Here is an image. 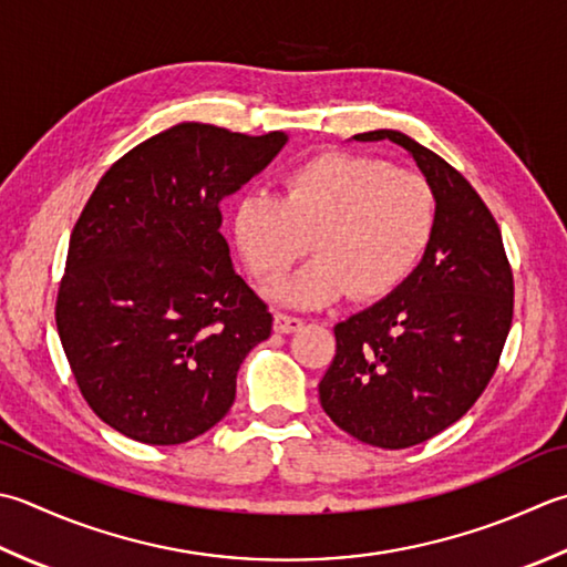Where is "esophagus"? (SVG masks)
I'll use <instances>...</instances> for the list:
<instances>
[{
  "label": "esophagus",
  "instance_id": "34e87169",
  "mask_svg": "<svg viewBox=\"0 0 567 567\" xmlns=\"http://www.w3.org/2000/svg\"><path fill=\"white\" fill-rule=\"evenodd\" d=\"M302 324H305V321L299 319V317H292V315H282V312H275V321H272V327H275L277 334H292V331L302 329Z\"/></svg>",
  "mask_w": 567,
  "mask_h": 567
}]
</instances>
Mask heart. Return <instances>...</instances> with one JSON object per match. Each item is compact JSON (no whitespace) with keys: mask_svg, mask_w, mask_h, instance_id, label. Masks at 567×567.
<instances>
[{"mask_svg":"<svg viewBox=\"0 0 567 567\" xmlns=\"http://www.w3.org/2000/svg\"><path fill=\"white\" fill-rule=\"evenodd\" d=\"M435 230V194L415 172L385 159L321 152L292 166L282 196L246 194L233 233L260 282H277L309 250L317 258L275 299L317 309L343 295L379 299L415 270Z\"/></svg>","mask_w":567,"mask_h":567,"instance_id":"obj_1","label":"heart"}]
</instances>
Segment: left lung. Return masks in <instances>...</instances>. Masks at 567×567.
<instances>
[{"label": "left lung", "mask_w": 567, "mask_h": 567, "mask_svg": "<svg viewBox=\"0 0 567 567\" xmlns=\"http://www.w3.org/2000/svg\"><path fill=\"white\" fill-rule=\"evenodd\" d=\"M435 194V230L401 287L334 327L337 357L319 383L334 423L365 445H420L467 413L492 381L512 329L514 275L502 230L472 184L398 130Z\"/></svg>", "instance_id": "1"}]
</instances>
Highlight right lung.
Segmentation results:
<instances>
[{"label":"right lung","mask_w":567,"mask_h":567,"mask_svg":"<svg viewBox=\"0 0 567 567\" xmlns=\"http://www.w3.org/2000/svg\"><path fill=\"white\" fill-rule=\"evenodd\" d=\"M179 122L120 157L71 233L55 327L93 413L144 445L204 435L272 315L230 262L220 202L285 147Z\"/></svg>","instance_id":"right-lung-1"}]
</instances>
